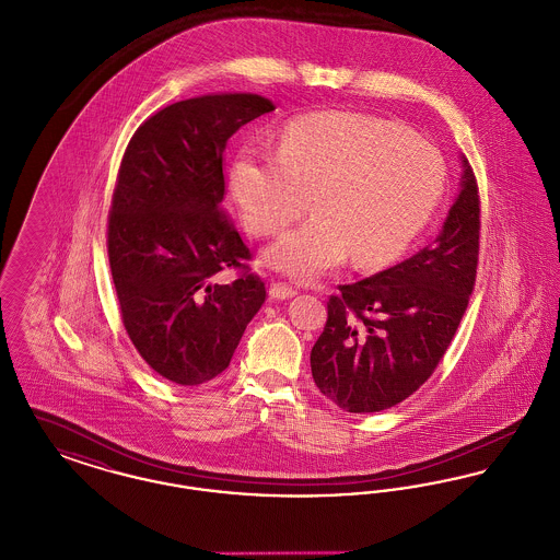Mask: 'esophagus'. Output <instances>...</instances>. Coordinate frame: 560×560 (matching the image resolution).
Here are the masks:
<instances>
[{"mask_svg": "<svg viewBox=\"0 0 560 560\" xmlns=\"http://www.w3.org/2000/svg\"><path fill=\"white\" fill-rule=\"evenodd\" d=\"M270 298H277V300H288V298H292L298 293L295 288L292 285H288V283H279V281H275V283H270Z\"/></svg>", "mask_w": 560, "mask_h": 560, "instance_id": "esophagus-1", "label": "esophagus"}]
</instances>
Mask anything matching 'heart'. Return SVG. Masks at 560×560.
Instances as JSON below:
<instances>
[{
	"label": "heart",
	"instance_id": "heart-1",
	"mask_svg": "<svg viewBox=\"0 0 560 560\" xmlns=\"http://www.w3.org/2000/svg\"><path fill=\"white\" fill-rule=\"evenodd\" d=\"M233 195L254 235L270 237L306 212L315 215L272 243L265 260L313 279L352 258L354 267L393 262L436 210L445 163L424 138L357 113H319L292 121L279 155L243 149Z\"/></svg>",
	"mask_w": 560,
	"mask_h": 560
}]
</instances>
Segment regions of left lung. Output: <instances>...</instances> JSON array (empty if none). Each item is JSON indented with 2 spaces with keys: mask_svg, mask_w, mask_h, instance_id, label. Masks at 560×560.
Returning a JSON list of instances; mask_svg holds the SVG:
<instances>
[{
  "mask_svg": "<svg viewBox=\"0 0 560 560\" xmlns=\"http://www.w3.org/2000/svg\"><path fill=\"white\" fill-rule=\"evenodd\" d=\"M462 183L436 240L395 267L340 285L311 350L320 393L350 413L413 395L443 359L466 313L479 267L480 201L462 155Z\"/></svg>",
  "mask_w": 560,
  "mask_h": 560,
  "instance_id": "1",
  "label": "left lung"
}]
</instances>
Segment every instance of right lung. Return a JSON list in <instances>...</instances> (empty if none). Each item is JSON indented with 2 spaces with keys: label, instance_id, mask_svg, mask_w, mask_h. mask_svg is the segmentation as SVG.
I'll return each instance as SVG.
<instances>
[{
  "label": "right lung",
  "instance_id": "right-lung-1",
  "mask_svg": "<svg viewBox=\"0 0 560 560\" xmlns=\"http://www.w3.org/2000/svg\"><path fill=\"white\" fill-rule=\"evenodd\" d=\"M275 110L258 94H208L151 115L119 165L108 265L124 327L140 357L180 386L224 372L267 300L249 247L222 210L226 142ZM240 267L233 284L214 275Z\"/></svg>",
  "mask_w": 560,
  "mask_h": 560
}]
</instances>
